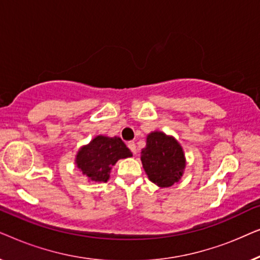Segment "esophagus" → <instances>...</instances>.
I'll return each mask as SVG.
<instances>
[{
    "mask_svg": "<svg viewBox=\"0 0 260 260\" xmlns=\"http://www.w3.org/2000/svg\"><path fill=\"white\" fill-rule=\"evenodd\" d=\"M127 147H129V149L134 152V154H136L137 150H136V144H135V142H127Z\"/></svg>",
    "mask_w": 260,
    "mask_h": 260,
    "instance_id": "esophagus-1",
    "label": "esophagus"
}]
</instances>
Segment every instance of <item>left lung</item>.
<instances>
[{
  "mask_svg": "<svg viewBox=\"0 0 260 260\" xmlns=\"http://www.w3.org/2000/svg\"><path fill=\"white\" fill-rule=\"evenodd\" d=\"M141 161L148 179L159 188L172 187L179 182L186 169L182 145L174 136L163 131H151L141 151Z\"/></svg>",
  "mask_w": 260,
  "mask_h": 260,
  "instance_id": "left-lung-1",
  "label": "left lung"
}]
</instances>
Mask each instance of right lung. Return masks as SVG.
I'll list each match as a JSON object with an SVG mask.
<instances>
[{
    "instance_id": "1",
    "label": "right lung",
    "mask_w": 260,
    "mask_h": 260,
    "mask_svg": "<svg viewBox=\"0 0 260 260\" xmlns=\"http://www.w3.org/2000/svg\"><path fill=\"white\" fill-rule=\"evenodd\" d=\"M131 156L133 152L119 137L98 135L80 147L74 163L88 182H106L117 161Z\"/></svg>"
}]
</instances>
